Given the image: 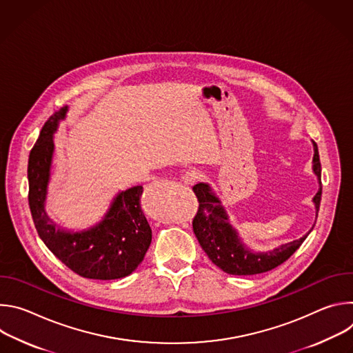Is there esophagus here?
Returning a JSON list of instances; mask_svg holds the SVG:
<instances>
[{
  "label": "esophagus",
  "instance_id": "1",
  "mask_svg": "<svg viewBox=\"0 0 353 353\" xmlns=\"http://www.w3.org/2000/svg\"><path fill=\"white\" fill-rule=\"evenodd\" d=\"M199 179H201V173H199L196 169H188V170L184 172L183 176H181L183 183H184V184H188V185L196 183Z\"/></svg>",
  "mask_w": 353,
  "mask_h": 353
}]
</instances>
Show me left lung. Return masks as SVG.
Returning <instances> with one entry per match:
<instances>
[{
    "label": "left lung",
    "instance_id": "left-lung-1",
    "mask_svg": "<svg viewBox=\"0 0 353 353\" xmlns=\"http://www.w3.org/2000/svg\"><path fill=\"white\" fill-rule=\"evenodd\" d=\"M313 172L317 176L320 188L313 198L319 212L321 201V163L317 143L313 142ZM198 198V211L192 221V230L207 253L208 259L223 272L230 275H256L271 271L285 263L301 245L312 229L297 240L281 244L270 251H253L240 240L237 230L230 225L229 216L222 207L219 196L207 183H198L192 187Z\"/></svg>",
    "mask_w": 353,
    "mask_h": 353
}]
</instances>
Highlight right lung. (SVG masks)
Returning <instances> with one entry per match:
<instances>
[{"instance_id": "add662e5", "label": "right lung", "mask_w": 353, "mask_h": 353, "mask_svg": "<svg viewBox=\"0 0 353 353\" xmlns=\"http://www.w3.org/2000/svg\"><path fill=\"white\" fill-rule=\"evenodd\" d=\"M67 112L68 106H64L44 123L30 150L28 198L32 218L40 239L71 271L89 279H120L137 270L152 241V229L141 208L142 185L119 192L105 218L81 232L57 228L44 210L54 152L53 134Z\"/></svg>"}]
</instances>
